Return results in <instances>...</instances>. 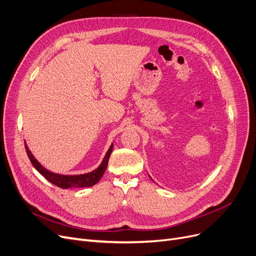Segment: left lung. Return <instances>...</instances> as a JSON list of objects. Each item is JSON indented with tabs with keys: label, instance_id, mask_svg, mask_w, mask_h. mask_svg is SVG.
Wrapping results in <instances>:
<instances>
[{
	"label": "left lung",
	"instance_id": "1",
	"mask_svg": "<svg viewBox=\"0 0 256 256\" xmlns=\"http://www.w3.org/2000/svg\"><path fill=\"white\" fill-rule=\"evenodd\" d=\"M151 180H152V178H151Z\"/></svg>",
	"mask_w": 256,
	"mask_h": 256
}]
</instances>
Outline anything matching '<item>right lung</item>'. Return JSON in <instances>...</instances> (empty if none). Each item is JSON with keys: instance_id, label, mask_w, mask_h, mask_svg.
<instances>
[{"instance_id": "1", "label": "right lung", "mask_w": 256, "mask_h": 256, "mask_svg": "<svg viewBox=\"0 0 256 256\" xmlns=\"http://www.w3.org/2000/svg\"><path fill=\"white\" fill-rule=\"evenodd\" d=\"M25 148H26L27 156L30 162H32L34 167L38 171V173H40V174H42L48 182L54 184V185L63 189H68V188H86V187H91L96 185L106 171L110 154L112 152V149H114V144L110 145L103 160L100 162V165L96 170L88 173H84V174H74V176L58 174V173L49 171L48 169L43 167L42 164H40L34 156L32 151L29 150L26 142H25Z\"/></svg>"}]
</instances>
